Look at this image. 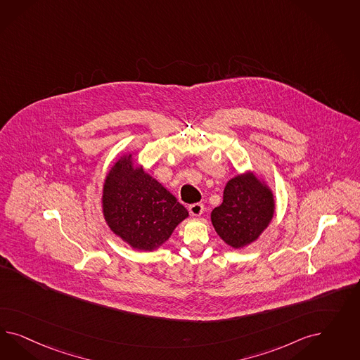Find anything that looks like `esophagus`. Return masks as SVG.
Instances as JSON below:
<instances>
[{"mask_svg": "<svg viewBox=\"0 0 360 360\" xmlns=\"http://www.w3.org/2000/svg\"><path fill=\"white\" fill-rule=\"evenodd\" d=\"M203 205L202 203H193L188 206V211L193 217H200L203 212Z\"/></svg>", "mask_w": 360, "mask_h": 360, "instance_id": "esophagus-1", "label": "esophagus"}]
</instances>
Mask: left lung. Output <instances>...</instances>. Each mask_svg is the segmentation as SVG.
<instances>
[{
    "mask_svg": "<svg viewBox=\"0 0 360 360\" xmlns=\"http://www.w3.org/2000/svg\"><path fill=\"white\" fill-rule=\"evenodd\" d=\"M274 215L272 190L252 172L236 175L224 187L223 203L211 221L220 239L240 250L259 239Z\"/></svg>",
    "mask_w": 360,
    "mask_h": 360,
    "instance_id": "1",
    "label": "left lung"
}]
</instances>
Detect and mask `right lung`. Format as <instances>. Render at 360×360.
<instances>
[{
  "mask_svg": "<svg viewBox=\"0 0 360 360\" xmlns=\"http://www.w3.org/2000/svg\"><path fill=\"white\" fill-rule=\"evenodd\" d=\"M103 214L110 231L139 251H155L188 212L173 194L124 154L103 186Z\"/></svg>",
  "mask_w": 360,
  "mask_h": 360,
  "instance_id": "1",
  "label": "right lung"
}]
</instances>
